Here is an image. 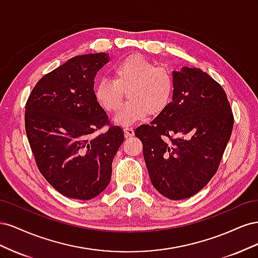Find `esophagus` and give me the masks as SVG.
<instances>
[{
    "label": "esophagus",
    "instance_id": "1",
    "mask_svg": "<svg viewBox=\"0 0 258 258\" xmlns=\"http://www.w3.org/2000/svg\"><path fill=\"white\" fill-rule=\"evenodd\" d=\"M123 132H124V136H126L127 138H129V137H134V136H135V130H134V128L126 127V128L123 129Z\"/></svg>",
    "mask_w": 258,
    "mask_h": 258
}]
</instances>
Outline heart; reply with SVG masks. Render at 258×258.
<instances>
[{
  "mask_svg": "<svg viewBox=\"0 0 258 258\" xmlns=\"http://www.w3.org/2000/svg\"><path fill=\"white\" fill-rule=\"evenodd\" d=\"M113 80L101 79L93 88L97 103L107 113L119 110L126 92L128 102L115 117V122L129 124L147 115L157 116L166 110L173 93L169 70L132 54L112 69Z\"/></svg>",
  "mask_w": 258,
  "mask_h": 258,
  "instance_id": "b5f03b06",
  "label": "heart"
}]
</instances>
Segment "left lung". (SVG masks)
I'll list each match as a JSON object with an SVG mask.
<instances>
[{
  "mask_svg": "<svg viewBox=\"0 0 258 258\" xmlns=\"http://www.w3.org/2000/svg\"><path fill=\"white\" fill-rule=\"evenodd\" d=\"M172 101L136 130L153 186L181 200L200 191L216 173L231 136L233 115L222 86L197 68L173 71Z\"/></svg>",
  "mask_w": 258,
  "mask_h": 258,
  "instance_id": "left-lung-1",
  "label": "left lung"
}]
</instances>
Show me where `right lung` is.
Wrapping results in <instances>:
<instances>
[{"label": "right lung", "mask_w": 258, "mask_h": 258, "mask_svg": "<svg viewBox=\"0 0 258 258\" xmlns=\"http://www.w3.org/2000/svg\"><path fill=\"white\" fill-rule=\"evenodd\" d=\"M108 53L73 57L44 75L26 104V132L36 166L66 197L90 200L110 183L114 156L123 141L93 95ZM108 126V130L95 132Z\"/></svg>", "instance_id": "right-lung-1"}]
</instances>
